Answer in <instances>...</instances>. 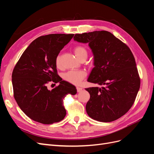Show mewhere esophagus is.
<instances>
[{"label":"esophagus","instance_id":"34e87169","mask_svg":"<svg viewBox=\"0 0 154 154\" xmlns=\"http://www.w3.org/2000/svg\"><path fill=\"white\" fill-rule=\"evenodd\" d=\"M76 89H77L78 92H80L83 89V88L82 87H76Z\"/></svg>","mask_w":154,"mask_h":154}]
</instances>
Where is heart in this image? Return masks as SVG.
<instances>
[{"instance_id": "obj_1", "label": "heart", "mask_w": 154, "mask_h": 154, "mask_svg": "<svg viewBox=\"0 0 154 154\" xmlns=\"http://www.w3.org/2000/svg\"><path fill=\"white\" fill-rule=\"evenodd\" d=\"M74 53L76 57L80 61H85L88 57V51L82 45H78L74 49ZM56 66L57 68L61 67V57L58 55L56 58ZM87 75L86 72L82 70L80 71H69L65 73L63 75L64 80L71 83L73 85H78L82 82V81L85 78Z\"/></svg>"}]
</instances>
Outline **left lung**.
<instances>
[{
  "label": "left lung",
  "mask_w": 154,
  "mask_h": 154,
  "mask_svg": "<svg viewBox=\"0 0 154 154\" xmlns=\"http://www.w3.org/2000/svg\"><path fill=\"white\" fill-rule=\"evenodd\" d=\"M74 40L88 43L94 67L87 81L104 85L85 88L90 94L87 113L92 119L111 122L131 108L140 88L136 61L130 48L106 31L76 34Z\"/></svg>",
  "instance_id": "1"
}]
</instances>
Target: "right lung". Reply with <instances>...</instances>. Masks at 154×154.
Wrapping results in <instances>:
<instances>
[{"label": "right lung", "instance_id": "obj_1", "mask_svg": "<svg viewBox=\"0 0 154 154\" xmlns=\"http://www.w3.org/2000/svg\"><path fill=\"white\" fill-rule=\"evenodd\" d=\"M74 34H50L32 41L14 67L12 84L15 100L31 119L49 125L62 121L66 115L63 99L76 94V87L58 75L56 58ZM60 84L51 91L49 82Z\"/></svg>", "mask_w": 154, "mask_h": 154}]
</instances>
